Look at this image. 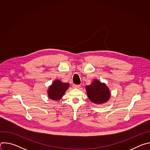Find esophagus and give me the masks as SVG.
Masks as SVG:
<instances>
[{
    "label": "esophagus",
    "instance_id": "esophagus-1",
    "mask_svg": "<svg viewBox=\"0 0 150 150\" xmlns=\"http://www.w3.org/2000/svg\"><path fill=\"white\" fill-rule=\"evenodd\" d=\"M81 87V85H74L73 87L75 88H79Z\"/></svg>",
    "mask_w": 150,
    "mask_h": 150
}]
</instances>
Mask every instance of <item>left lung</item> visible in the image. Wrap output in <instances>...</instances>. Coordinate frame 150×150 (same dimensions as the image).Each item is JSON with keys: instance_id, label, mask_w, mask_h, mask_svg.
I'll use <instances>...</instances> for the list:
<instances>
[{"instance_id": "obj_1", "label": "left lung", "mask_w": 150, "mask_h": 150, "mask_svg": "<svg viewBox=\"0 0 150 150\" xmlns=\"http://www.w3.org/2000/svg\"><path fill=\"white\" fill-rule=\"evenodd\" d=\"M87 94L90 100L96 104H101L108 102L110 98L111 93L105 83L94 79L90 85H87Z\"/></svg>"}]
</instances>
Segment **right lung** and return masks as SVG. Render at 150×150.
I'll return each mask as SVG.
<instances>
[{
    "mask_svg": "<svg viewBox=\"0 0 150 150\" xmlns=\"http://www.w3.org/2000/svg\"><path fill=\"white\" fill-rule=\"evenodd\" d=\"M69 87L68 83H64L59 79H56L47 90L48 97L52 100L57 101L62 98Z\"/></svg>",
    "mask_w": 150,
    "mask_h": 150,
    "instance_id": "obj_1",
    "label": "right lung"
}]
</instances>
